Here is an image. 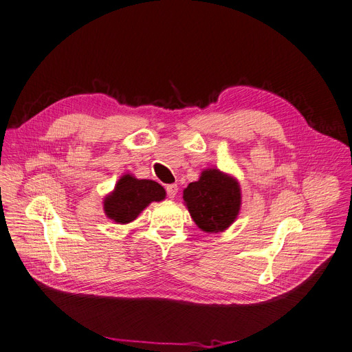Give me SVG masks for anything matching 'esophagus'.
Segmentation results:
<instances>
[{
	"label": "esophagus",
	"mask_w": 352,
	"mask_h": 352,
	"mask_svg": "<svg viewBox=\"0 0 352 352\" xmlns=\"http://www.w3.org/2000/svg\"><path fill=\"white\" fill-rule=\"evenodd\" d=\"M166 195H168V198H173L177 195V192H178V186L177 184H170V186H166Z\"/></svg>",
	"instance_id": "1"
}]
</instances>
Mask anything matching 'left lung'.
I'll return each instance as SVG.
<instances>
[{
	"label": "left lung",
	"instance_id": "left-lung-1",
	"mask_svg": "<svg viewBox=\"0 0 352 352\" xmlns=\"http://www.w3.org/2000/svg\"><path fill=\"white\" fill-rule=\"evenodd\" d=\"M184 203L194 223L206 233L224 232L239 216L240 186L234 177L210 168L184 190Z\"/></svg>",
	"mask_w": 352,
	"mask_h": 352
}]
</instances>
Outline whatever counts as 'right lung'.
Masks as SVG:
<instances>
[{
  "instance_id": "obj_1",
  "label": "right lung",
  "mask_w": 352,
  "mask_h": 352,
  "mask_svg": "<svg viewBox=\"0 0 352 352\" xmlns=\"http://www.w3.org/2000/svg\"><path fill=\"white\" fill-rule=\"evenodd\" d=\"M165 190L152 179H138L131 174L120 177L115 190L104 197L103 210L111 220L126 224L140 216L152 201H162Z\"/></svg>"
}]
</instances>
